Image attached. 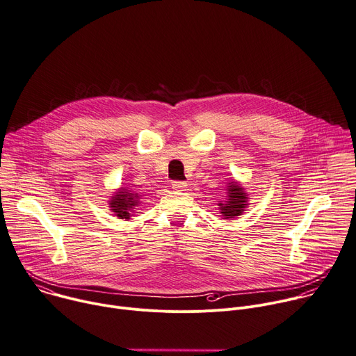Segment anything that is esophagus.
I'll return each mask as SVG.
<instances>
[{
	"label": "esophagus",
	"instance_id": "34e87169",
	"mask_svg": "<svg viewBox=\"0 0 356 356\" xmlns=\"http://www.w3.org/2000/svg\"><path fill=\"white\" fill-rule=\"evenodd\" d=\"M172 188L175 191H184L187 188V183H184V181H173L172 183Z\"/></svg>",
	"mask_w": 356,
	"mask_h": 356
}]
</instances>
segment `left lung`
I'll use <instances>...</instances> for the list:
<instances>
[{"label": "left lung", "instance_id": "obj_1", "mask_svg": "<svg viewBox=\"0 0 356 356\" xmlns=\"http://www.w3.org/2000/svg\"><path fill=\"white\" fill-rule=\"evenodd\" d=\"M219 213L223 219H236L249 207V194L238 180H230L226 184V201L218 202Z\"/></svg>", "mask_w": 356, "mask_h": 356}]
</instances>
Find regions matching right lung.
I'll list each match as a JSON object with an SVG mask.
<instances>
[{
	"mask_svg": "<svg viewBox=\"0 0 356 356\" xmlns=\"http://www.w3.org/2000/svg\"><path fill=\"white\" fill-rule=\"evenodd\" d=\"M141 195L133 188L129 187H120L117 188L111 197L108 198V208L110 211L118 218V219H131L134 216V209L138 207L141 202Z\"/></svg>",
	"mask_w": 356,
	"mask_h": 356,
	"instance_id": "1",
	"label": "right lung"
}]
</instances>
